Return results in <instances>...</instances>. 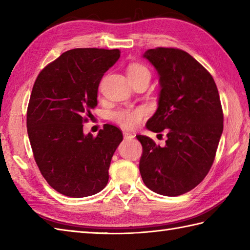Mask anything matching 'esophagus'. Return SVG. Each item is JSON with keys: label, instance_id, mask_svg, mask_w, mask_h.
I'll use <instances>...</instances> for the list:
<instances>
[{"label": "esophagus", "instance_id": "esophagus-1", "mask_svg": "<svg viewBox=\"0 0 250 250\" xmlns=\"http://www.w3.org/2000/svg\"><path fill=\"white\" fill-rule=\"evenodd\" d=\"M124 136L125 140H132L134 137V135L132 133H129V132H124Z\"/></svg>", "mask_w": 250, "mask_h": 250}]
</instances>
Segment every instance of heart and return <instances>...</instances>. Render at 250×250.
<instances>
[{
	"label": "heart",
	"mask_w": 250,
	"mask_h": 250,
	"mask_svg": "<svg viewBox=\"0 0 250 250\" xmlns=\"http://www.w3.org/2000/svg\"><path fill=\"white\" fill-rule=\"evenodd\" d=\"M126 73H128L131 83L141 78H150L149 70L144 64L137 62L130 63L128 68H126ZM147 113L148 111L145 107L125 108L115 111L113 114V118L124 129L131 130L136 128L141 124Z\"/></svg>",
	"instance_id": "1"
}]
</instances>
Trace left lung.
Masks as SVG:
<instances>
[{"mask_svg":"<svg viewBox=\"0 0 250 250\" xmlns=\"http://www.w3.org/2000/svg\"><path fill=\"white\" fill-rule=\"evenodd\" d=\"M144 58L159 74L158 108L147 129L167 132L166 146L136 135L143 146L140 172L153 192L184 194L196 187L213 166L224 130V113L213 76L188 52L158 47Z\"/></svg>","mask_w":250,"mask_h":250,"instance_id":"8db88e82","label":"left lung"}]
</instances>
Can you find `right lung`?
I'll return each instance as SVG.
<instances>
[{
  "label": "right lung",
  "mask_w": 250,
  "mask_h": 250,
  "mask_svg": "<svg viewBox=\"0 0 250 250\" xmlns=\"http://www.w3.org/2000/svg\"><path fill=\"white\" fill-rule=\"evenodd\" d=\"M119 57V49L68 50L45 66L34 83L26 111L30 144L43 177L63 195L84 198L107 185L122 132L105 125L97 136L84 135L83 124L98 105L104 73Z\"/></svg>",
  "instance_id": "right-lung-1"
}]
</instances>
